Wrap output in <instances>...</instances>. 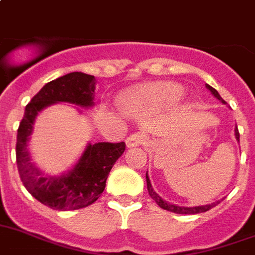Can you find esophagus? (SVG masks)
I'll return each instance as SVG.
<instances>
[{
  "mask_svg": "<svg viewBox=\"0 0 255 255\" xmlns=\"http://www.w3.org/2000/svg\"><path fill=\"white\" fill-rule=\"evenodd\" d=\"M144 140L145 138L143 134H140V132H134V134H131L129 138L126 139V144H128V147H136V145L143 144Z\"/></svg>",
  "mask_w": 255,
  "mask_h": 255,
  "instance_id": "obj_1",
  "label": "esophagus"
}]
</instances>
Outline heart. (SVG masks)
Returning a JSON list of instances; mask_svg holds the SVG:
<instances>
[{"mask_svg":"<svg viewBox=\"0 0 255 255\" xmlns=\"http://www.w3.org/2000/svg\"><path fill=\"white\" fill-rule=\"evenodd\" d=\"M182 94L180 86L171 82H160L138 91L125 99V107L131 112L142 110H158L171 106Z\"/></svg>","mask_w":255,"mask_h":255,"instance_id":"obj_1","label":"heart"}]
</instances>
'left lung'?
<instances>
[{
    "instance_id": "left-lung-1",
    "label": "left lung",
    "mask_w": 255,
    "mask_h": 255,
    "mask_svg": "<svg viewBox=\"0 0 255 255\" xmlns=\"http://www.w3.org/2000/svg\"><path fill=\"white\" fill-rule=\"evenodd\" d=\"M206 88L209 89V90L212 91V94L214 95L218 101H221L222 103H225L226 102L222 99V97L219 95V93L217 90H215L214 88H212L210 85H206ZM235 135H236V139L237 140H240V134H239V129H235ZM145 179H147V190H148V193L149 196H151L152 199L156 201V204H157L160 208L165 209V210H169V212H173V213H177V214H199V213H205L208 212V210H210L212 208H214L217 204H219L218 202H214V204H209V205H202V206H193V208H184V206H177L174 205V204H169V202L164 201V200L161 199L160 196L157 195V193L154 192L153 188H152V184L151 182H149V178H148V174H145Z\"/></svg>"
}]
</instances>
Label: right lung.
<instances>
[{
    "label": "right lung",
    "mask_w": 255,
    "mask_h": 255,
    "mask_svg": "<svg viewBox=\"0 0 255 255\" xmlns=\"http://www.w3.org/2000/svg\"><path fill=\"white\" fill-rule=\"evenodd\" d=\"M97 80L82 72L47 82L25 107L16 136V164L20 179L34 199L54 210H77L91 205L101 197L111 169L125 151V142L89 144L75 167L62 177H45L30 161L28 140L40 111L54 103L80 107L94 104Z\"/></svg>",
    "instance_id": "obj_1"
}]
</instances>
